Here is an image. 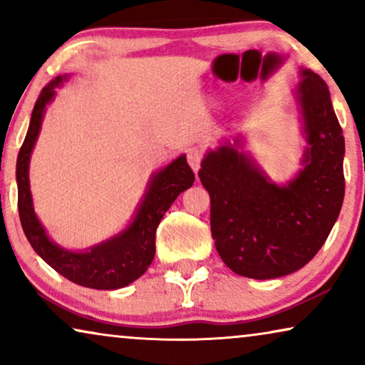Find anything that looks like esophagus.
Wrapping results in <instances>:
<instances>
[{"label":"esophagus","instance_id":"obj_1","mask_svg":"<svg viewBox=\"0 0 365 365\" xmlns=\"http://www.w3.org/2000/svg\"><path fill=\"white\" fill-rule=\"evenodd\" d=\"M186 158H187V163L189 166L194 169V173L199 171V166H201V161L204 158V151L201 148L194 146V148H189L187 153H186Z\"/></svg>","mask_w":365,"mask_h":365}]
</instances>
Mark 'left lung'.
<instances>
[{
  "mask_svg": "<svg viewBox=\"0 0 365 365\" xmlns=\"http://www.w3.org/2000/svg\"><path fill=\"white\" fill-rule=\"evenodd\" d=\"M299 101L309 148L304 169L287 186L269 181L229 144L209 153L199 169L211 196L214 244L239 276L274 279L299 271L319 252L341 212L346 148L319 74L304 69Z\"/></svg>",
  "mask_w": 365,
  "mask_h": 365,
  "instance_id": "1",
  "label": "left lung"
}]
</instances>
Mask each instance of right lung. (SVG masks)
<instances>
[{"label":"right lung","instance_id":"add662e5","mask_svg":"<svg viewBox=\"0 0 365 365\" xmlns=\"http://www.w3.org/2000/svg\"><path fill=\"white\" fill-rule=\"evenodd\" d=\"M63 76L54 78L43 88L34 104L28 134L18 154L16 181H18V211L23 231L26 234L38 256L48 262L54 271L79 286L91 289H119L141 277L151 266L156 252V229L164 212L171 207L176 197L192 186L194 173L189 168L186 156H179L168 168L153 178L146 197L126 231L109 241L99 244L86 252L64 251L51 242L38 221L33 209L31 191H29V156L36 143L44 108L54 96V88L59 86Z\"/></svg>","mask_w":365,"mask_h":365}]
</instances>
